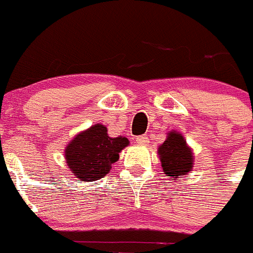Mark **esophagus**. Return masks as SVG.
Instances as JSON below:
<instances>
[{
    "mask_svg": "<svg viewBox=\"0 0 253 253\" xmlns=\"http://www.w3.org/2000/svg\"><path fill=\"white\" fill-rule=\"evenodd\" d=\"M135 141H137L138 144H147L150 139H148L147 135H139V137L135 138Z\"/></svg>",
    "mask_w": 253,
    "mask_h": 253,
    "instance_id": "34e87169",
    "label": "esophagus"
}]
</instances>
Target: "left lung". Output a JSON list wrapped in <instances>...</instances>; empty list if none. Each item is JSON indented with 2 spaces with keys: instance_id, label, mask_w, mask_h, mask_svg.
I'll list each match as a JSON object with an SVG mask.
<instances>
[{
  "instance_id": "1",
  "label": "left lung",
  "mask_w": 253,
  "mask_h": 253,
  "mask_svg": "<svg viewBox=\"0 0 253 253\" xmlns=\"http://www.w3.org/2000/svg\"><path fill=\"white\" fill-rule=\"evenodd\" d=\"M161 166L168 176L176 179L193 168V156L182 134L170 131L166 141L159 147Z\"/></svg>"
}]
</instances>
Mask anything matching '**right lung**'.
Instances as JSON below:
<instances>
[{"label":"right lung","instance_id":"right-lung-1","mask_svg":"<svg viewBox=\"0 0 253 253\" xmlns=\"http://www.w3.org/2000/svg\"><path fill=\"white\" fill-rule=\"evenodd\" d=\"M129 144L125 137L111 138L105 125L96 124L78 134L65 150L69 169L82 182H94L110 171L119 152Z\"/></svg>","mask_w":253,"mask_h":253}]
</instances>
